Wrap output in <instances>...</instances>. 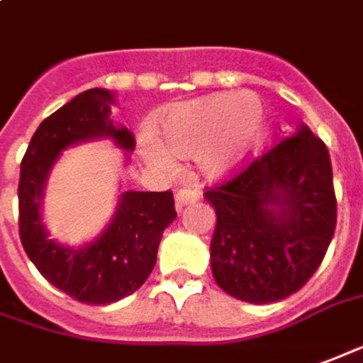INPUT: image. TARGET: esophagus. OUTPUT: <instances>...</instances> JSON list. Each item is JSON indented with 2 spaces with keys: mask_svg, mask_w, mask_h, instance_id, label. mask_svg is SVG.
Here are the masks:
<instances>
[{
  "mask_svg": "<svg viewBox=\"0 0 363 363\" xmlns=\"http://www.w3.org/2000/svg\"><path fill=\"white\" fill-rule=\"evenodd\" d=\"M195 201H199V191H195V189H191V187H184V189H179L178 193H176V211H182L184 207H187V205H191V203H195Z\"/></svg>",
  "mask_w": 363,
  "mask_h": 363,
  "instance_id": "obj_1",
  "label": "esophagus"
}]
</instances>
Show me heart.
I'll list each match as a JSON object with an SVG mask.
<instances>
[{
	"label": "heart",
	"mask_w": 363,
	"mask_h": 363,
	"mask_svg": "<svg viewBox=\"0 0 363 363\" xmlns=\"http://www.w3.org/2000/svg\"><path fill=\"white\" fill-rule=\"evenodd\" d=\"M269 133L263 100L251 92H222L189 100L166 110L156 120V135L178 156H197L211 179L228 178L257 155ZM143 158L160 170L176 168L174 158L155 141H145Z\"/></svg>",
	"instance_id": "1"
}]
</instances>
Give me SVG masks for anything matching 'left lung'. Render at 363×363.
<instances>
[{"instance_id":"left-lung-1","label":"left lung","mask_w":363,"mask_h":363,"mask_svg":"<svg viewBox=\"0 0 363 363\" xmlns=\"http://www.w3.org/2000/svg\"><path fill=\"white\" fill-rule=\"evenodd\" d=\"M205 199L216 213L214 280L250 303L298 292L321 265L337 226L329 150L306 123Z\"/></svg>"}]
</instances>
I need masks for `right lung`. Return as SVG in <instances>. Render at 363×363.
Wrapping results in <instances>:
<instances>
[{
	"label": "right lung",
	"instance_id": "1",
	"mask_svg": "<svg viewBox=\"0 0 363 363\" xmlns=\"http://www.w3.org/2000/svg\"><path fill=\"white\" fill-rule=\"evenodd\" d=\"M112 104L113 92L89 89L46 118L28 143L18 179V234L28 259L57 290L94 306L113 303L143 286L156 265L162 232L178 216L172 191H123L94 240L71 247L50 238L42 220L44 189L63 150L110 139L125 150V160L133 152V133L110 120Z\"/></svg>",
	"mask_w": 363,
	"mask_h": 363
}]
</instances>
